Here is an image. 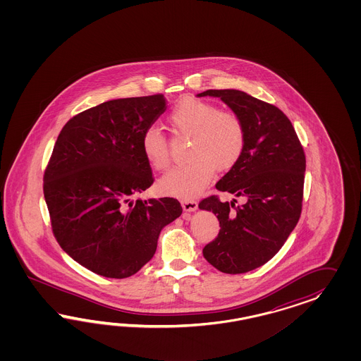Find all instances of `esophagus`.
<instances>
[{"mask_svg":"<svg viewBox=\"0 0 361 361\" xmlns=\"http://www.w3.org/2000/svg\"><path fill=\"white\" fill-rule=\"evenodd\" d=\"M181 205H183V209L185 212H195L198 208V202L196 200H192V198H184L181 201Z\"/></svg>","mask_w":361,"mask_h":361,"instance_id":"esophagus-1","label":"esophagus"}]
</instances>
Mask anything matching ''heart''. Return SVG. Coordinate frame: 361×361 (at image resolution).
<instances>
[{"label": "heart", "mask_w": 361, "mask_h": 361, "mask_svg": "<svg viewBox=\"0 0 361 361\" xmlns=\"http://www.w3.org/2000/svg\"><path fill=\"white\" fill-rule=\"evenodd\" d=\"M166 121L177 136L189 137L188 163L171 169L159 181L165 195L195 197L209 185L214 171L226 172L237 164L246 147V127L238 114L219 109L210 102L184 98L169 111ZM145 161L154 171H165L171 163L169 144L157 128L145 130L142 136Z\"/></svg>", "instance_id": "1"}]
</instances>
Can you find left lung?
Segmentation results:
<instances>
[{
  "mask_svg": "<svg viewBox=\"0 0 361 361\" xmlns=\"http://www.w3.org/2000/svg\"><path fill=\"white\" fill-rule=\"evenodd\" d=\"M238 114L246 127L240 161L216 188L243 197V204L204 198L198 208L219 221L216 240L202 254L217 270L243 274L269 262L281 250L302 213L306 156L290 119L278 107L238 90H207Z\"/></svg>",
  "mask_w": 361,
  "mask_h": 361,
  "instance_id": "8db88e82",
  "label": "left lung"
}]
</instances>
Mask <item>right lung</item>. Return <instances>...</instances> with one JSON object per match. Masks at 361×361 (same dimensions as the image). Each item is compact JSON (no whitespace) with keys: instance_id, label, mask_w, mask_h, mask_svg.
I'll return each instance as SVG.
<instances>
[{"instance_id":"obj_1","label":"right lung","mask_w":361,"mask_h":361,"mask_svg":"<svg viewBox=\"0 0 361 361\" xmlns=\"http://www.w3.org/2000/svg\"><path fill=\"white\" fill-rule=\"evenodd\" d=\"M166 109L163 94L109 100L67 121L44 169L55 240L92 273L123 279L152 259L165 225L181 216L172 197H135L152 185L142 136Z\"/></svg>"}]
</instances>
